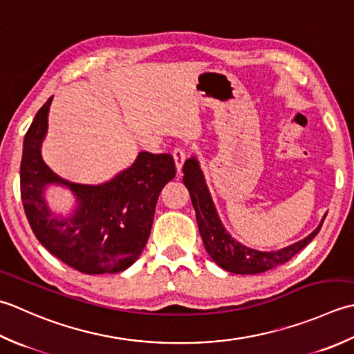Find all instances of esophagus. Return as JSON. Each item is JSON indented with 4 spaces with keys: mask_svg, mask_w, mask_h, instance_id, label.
<instances>
[{
    "mask_svg": "<svg viewBox=\"0 0 354 354\" xmlns=\"http://www.w3.org/2000/svg\"><path fill=\"white\" fill-rule=\"evenodd\" d=\"M186 157H187L186 151H185V149H182V148H176L174 151H172V158H174V163H176V169H177V172L182 171V168H183V163H185V160H186Z\"/></svg>",
    "mask_w": 354,
    "mask_h": 354,
    "instance_id": "obj_1",
    "label": "esophagus"
}]
</instances>
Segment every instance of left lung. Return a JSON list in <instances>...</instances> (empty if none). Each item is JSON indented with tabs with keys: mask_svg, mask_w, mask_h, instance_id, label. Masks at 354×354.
<instances>
[{
	"mask_svg": "<svg viewBox=\"0 0 354 354\" xmlns=\"http://www.w3.org/2000/svg\"><path fill=\"white\" fill-rule=\"evenodd\" d=\"M183 183L187 187L191 196L192 206L196 209V217L200 235L203 238L205 249L215 263L221 269L238 275H255L263 273L273 268H278L283 263L288 261L292 257L304 249L307 244L318 235L319 229L324 223V215L319 226L312 234L307 235L304 240L290 244L279 250L263 252L257 249H250L244 246L240 241L230 235L223 226L218 217L217 209L207 189L203 171L200 168V162L197 157L187 158L183 165Z\"/></svg>",
	"mask_w": 354,
	"mask_h": 354,
	"instance_id": "8db88e82",
	"label": "left lung"
}]
</instances>
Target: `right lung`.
<instances>
[{"instance_id": "obj_1", "label": "right lung", "mask_w": 354, "mask_h": 354, "mask_svg": "<svg viewBox=\"0 0 354 354\" xmlns=\"http://www.w3.org/2000/svg\"><path fill=\"white\" fill-rule=\"evenodd\" d=\"M50 97L24 137L21 198L33 234L50 254L86 275L124 272L142 254L153 226L158 194L176 176L171 154L140 151L131 167L100 185L68 182L47 167L42 142ZM61 185L75 198L67 216L48 206L45 191Z\"/></svg>"}]
</instances>
